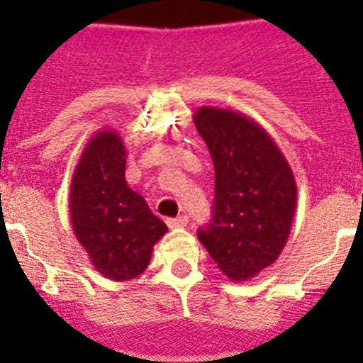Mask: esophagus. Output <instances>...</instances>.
I'll list each match as a JSON object with an SVG mask.
<instances>
[{
	"label": "esophagus",
	"mask_w": 363,
	"mask_h": 363,
	"mask_svg": "<svg viewBox=\"0 0 363 363\" xmlns=\"http://www.w3.org/2000/svg\"><path fill=\"white\" fill-rule=\"evenodd\" d=\"M188 224L186 216H177V218H169L167 220V226L169 228H184Z\"/></svg>",
	"instance_id": "34e87169"
}]
</instances>
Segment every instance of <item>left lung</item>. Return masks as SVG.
Here are the masks:
<instances>
[{
	"mask_svg": "<svg viewBox=\"0 0 363 363\" xmlns=\"http://www.w3.org/2000/svg\"><path fill=\"white\" fill-rule=\"evenodd\" d=\"M194 124L215 164L213 222L198 239L230 281H250L288 241L298 203L294 171L250 116L205 105Z\"/></svg>",
	"mask_w": 363,
	"mask_h": 363,
	"instance_id": "8db88e82",
	"label": "left lung"
}]
</instances>
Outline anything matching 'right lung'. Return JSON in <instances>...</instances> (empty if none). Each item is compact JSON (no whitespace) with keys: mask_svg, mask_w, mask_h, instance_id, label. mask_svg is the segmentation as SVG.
<instances>
[{"mask_svg":"<svg viewBox=\"0 0 363 363\" xmlns=\"http://www.w3.org/2000/svg\"><path fill=\"white\" fill-rule=\"evenodd\" d=\"M128 150L118 131L99 130L82 150L69 188L71 226L94 269L111 281L147 269L167 226L125 182Z\"/></svg>","mask_w":363,"mask_h":363,"instance_id":"obj_1","label":"right lung"}]
</instances>
